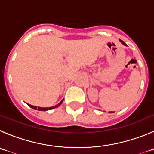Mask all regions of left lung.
<instances>
[{
    "instance_id": "left-lung-1",
    "label": "left lung",
    "mask_w": 154,
    "mask_h": 154,
    "mask_svg": "<svg viewBox=\"0 0 154 154\" xmlns=\"http://www.w3.org/2000/svg\"><path fill=\"white\" fill-rule=\"evenodd\" d=\"M120 42H122V45H126L125 43L124 42L122 41V40H120ZM112 112H109V113H112Z\"/></svg>"
}]
</instances>
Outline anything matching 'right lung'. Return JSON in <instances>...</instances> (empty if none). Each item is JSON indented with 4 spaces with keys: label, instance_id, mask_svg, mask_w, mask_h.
<instances>
[{
    "label": "right lung",
    "instance_id": "add662e5",
    "mask_svg": "<svg viewBox=\"0 0 154 154\" xmlns=\"http://www.w3.org/2000/svg\"><path fill=\"white\" fill-rule=\"evenodd\" d=\"M63 100H61V101L60 102V103H58V104H57V105H56V106H51V107H48V108L37 107V106H32V105H29V104H27V105H28V106H29V107H31L32 109H35V110L38 109V111H47V110H51V109H54V108H57V107H58V106H59L60 105H61V103H62Z\"/></svg>",
    "mask_w": 154,
    "mask_h": 154
}]
</instances>
